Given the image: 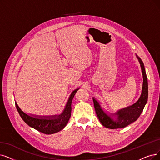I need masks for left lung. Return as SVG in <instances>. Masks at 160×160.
<instances>
[{"label": "left lung", "instance_id": "left-lung-1", "mask_svg": "<svg viewBox=\"0 0 160 160\" xmlns=\"http://www.w3.org/2000/svg\"><path fill=\"white\" fill-rule=\"evenodd\" d=\"M136 56L140 63V68H141L143 83L141 95L135 104L128 107L122 108V109L118 110L114 113H109L103 110L100 103L97 99L94 97L92 98L96 113H97L102 125L106 128L111 129L123 128V127H125L134 121H135L142 112L147 100H148V79H147L144 66L140 57L137 54Z\"/></svg>", "mask_w": 160, "mask_h": 160}]
</instances>
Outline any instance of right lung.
<instances>
[{
  "label": "right lung",
  "instance_id": "right-lung-1",
  "mask_svg": "<svg viewBox=\"0 0 160 160\" xmlns=\"http://www.w3.org/2000/svg\"><path fill=\"white\" fill-rule=\"evenodd\" d=\"M79 88L80 87L75 89L70 94L64 109L60 114L48 116L28 114L23 112L17 102H15L16 109L24 122L32 128L47 135L58 132L64 128L68 123L71 117L72 102L75 93Z\"/></svg>",
  "mask_w": 160,
  "mask_h": 160
}]
</instances>
